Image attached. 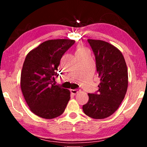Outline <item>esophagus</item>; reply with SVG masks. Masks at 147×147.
Wrapping results in <instances>:
<instances>
[{
	"instance_id": "34e87169",
	"label": "esophagus",
	"mask_w": 147,
	"mask_h": 147,
	"mask_svg": "<svg viewBox=\"0 0 147 147\" xmlns=\"http://www.w3.org/2000/svg\"><path fill=\"white\" fill-rule=\"evenodd\" d=\"M71 92L72 94H76L78 92V89H71Z\"/></svg>"
}]
</instances>
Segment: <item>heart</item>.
<instances>
[{
	"instance_id": "heart-1",
	"label": "heart",
	"mask_w": 147,
	"mask_h": 147,
	"mask_svg": "<svg viewBox=\"0 0 147 147\" xmlns=\"http://www.w3.org/2000/svg\"><path fill=\"white\" fill-rule=\"evenodd\" d=\"M86 51H88V49H87L86 47H84V46H82V45H79V46H78V47H77V49H76V54L83 53V52H86Z\"/></svg>"
}]
</instances>
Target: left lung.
<instances>
[{"label": "left lung", "mask_w": 147, "mask_h": 147, "mask_svg": "<svg viewBox=\"0 0 147 147\" xmlns=\"http://www.w3.org/2000/svg\"><path fill=\"white\" fill-rule=\"evenodd\" d=\"M96 60L100 79L97 93H88L82 108L91 118L102 119L115 112L124 98L128 84V69L123 54L113 45L102 40L88 39Z\"/></svg>", "instance_id": "left-lung-1"}]
</instances>
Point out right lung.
<instances>
[{
    "label": "right lung",
    "instance_id": "obj_1",
    "mask_svg": "<svg viewBox=\"0 0 147 147\" xmlns=\"http://www.w3.org/2000/svg\"><path fill=\"white\" fill-rule=\"evenodd\" d=\"M75 43L72 39H51L27 54L21 74L22 93L32 113L51 119L61 115L70 100V91L54 86L64 53Z\"/></svg>",
    "mask_w": 147,
    "mask_h": 147
}]
</instances>
